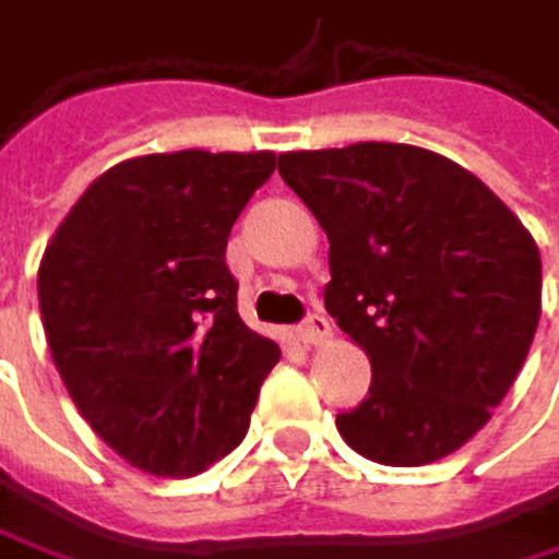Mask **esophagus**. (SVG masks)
Instances as JSON below:
<instances>
[{
	"label": "esophagus",
	"instance_id": "obj_1",
	"mask_svg": "<svg viewBox=\"0 0 559 559\" xmlns=\"http://www.w3.org/2000/svg\"><path fill=\"white\" fill-rule=\"evenodd\" d=\"M301 338L308 342V345H325V342H332V321L325 318V314H308V321L301 325Z\"/></svg>",
	"mask_w": 559,
	"mask_h": 559
}]
</instances>
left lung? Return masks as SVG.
<instances>
[{"instance_id":"obj_1","label":"left lung","mask_w":559,"mask_h":559,"mask_svg":"<svg viewBox=\"0 0 559 559\" xmlns=\"http://www.w3.org/2000/svg\"><path fill=\"white\" fill-rule=\"evenodd\" d=\"M277 170L329 234L325 308L372 361L369 395L335 419L342 439L382 466L456 453L533 345V234L476 174L413 143L288 150Z\"/></svg>"}]
</instances>
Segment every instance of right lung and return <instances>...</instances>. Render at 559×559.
<instances>
[{
	"label": "right lung",
	"instance_id": "obj_1",
	"mask_svg": "<svg viewBox=\"0 0 559 559\" xmlns=\"http://www.w3.org/2000/svg\"><path fill=\"white\" fill-rule=\"evenodd\" d=\"M254 154L130 157L99 174L39 261V314L59 379L130 466L198 476L248 432L282 358L238 314L227 234L274 174Z\"/></svg>",
	"mask_w": 559,
	"mask_h": 559
}]
</instances>
